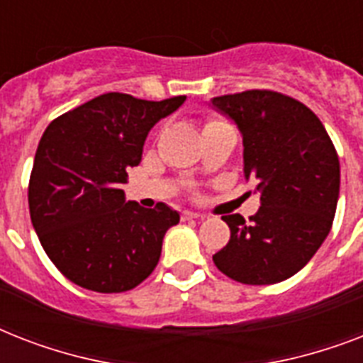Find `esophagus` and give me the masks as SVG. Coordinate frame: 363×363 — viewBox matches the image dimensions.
Wrapping results in <instances>:
<instances>
[{"instance_id": "1", "label": "esophagus", "mask_w": 363, "mask_h": 363, "mask_svg": "<svg viewBox=\"0 0 363 363\" xmlns=\"http://www.w3.org/2000/svg\"><path fill=\"white\" fill-rule=\"evenodd\" d=\"M198 213H192V211H184V213H182V220H198Z\"/></svg>"}]
</instances>
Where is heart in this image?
Returning <instances> with one entry per match:
<instances>
[{"label":"heart","mask_w":363,"mask_h":363,"mask_svg":"<svg viewBox=\"0 0 363 363\" xmlns=\"http://www.w3.org/2000/svg\"><path fill=\"white\" fill-rule=\"evenodd\" d=\"M213 125H226V122H222V121H209V122H207V125H205V128H213Z\"/></svg>","instance_id":"b5f03b06"}]
</instances>
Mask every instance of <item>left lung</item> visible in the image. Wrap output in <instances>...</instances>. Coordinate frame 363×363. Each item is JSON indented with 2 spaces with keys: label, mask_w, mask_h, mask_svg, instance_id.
Wrapping results in <instances>:
<instances>
[{
  "label": "left lung",
  "mask_w": 363,
  "mask_h": 363,
  "mask_svg": "<svg viewBox=\"0 0 363 363\" xmlns=\"http://www.w3.org/2000/svg\"><path fill=\"white\" fill-rule=\"evenodd\" d=\"M242 135V171L256 181L262 207L248 218L222 216L230 241L213 256L242 284H275L296 275L332 230L339 158L326 128L301 101L247 90L211 99Z\"/></svg>",
  "instance_id": "left-lung-1"
}]
</instances>
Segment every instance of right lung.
Listing matches in <instances>:
<instances>
[{"label": "right lung", "instance_id": "1", "mask_svg": "<svg viewBox=\"0 0 363 363\" xmlns=\"http://www.w3.org/2000/svg\"><path fill=\"white\" fill-rule=\"evenodd\" d=\"M184 99L109 92L45 130L28 186L30 216L47 256L71 282L125 292L158 265L165 232L181 216L165 203L145 209L125 201L122 184L141 162L148 131Z\"/></svg>", "mask_w": 363, "mask_h": 363}]
</instances>
